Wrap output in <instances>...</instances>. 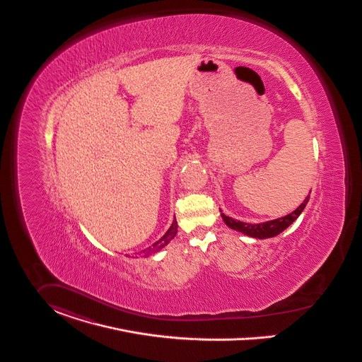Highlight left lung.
Returning a JSON list of instances; mask_svg holds the SVG:
<instances>
[{
  "instance_id": "left-lung-1",
  "label": "left lung",
  "mask_w": 362,
  "mask_h": 362,
  "mask_svg": "<svg viewBox=\"0 0 362 362\" xmlns=\"http://www.w3.org/2000/svg\"><path fill=\"white\" fill-rule=\"evenodd\" d=\"M309 202V196L303 200V203L288 216L286 217L279 218V219H273V221H267L264 223H247V222H241L236 221L233 218L226 217L225 214H221L222 219L225 221V223L232 228L236 229L244 235H248L251 238H257V239H266V238H273L279 233H281L284 229H287L289 225L299 217V214L303 211V209L306 207Z\"/></svg>"
}]
</instances>
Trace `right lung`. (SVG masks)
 I'll return each instance as SVG.
<instances>
[{
	"instance_id": "right-lung-1",
	"label": "right lung",
	"mask_w": 362,
	"mask_h": 362,
	"mask_svg": "<svg viewBox=\"0 0 362 362\" xmlns=\"http://www.w3.org/2000/svg\"><path fill=\"white\" fill-rule=\"evenodd\" d=\"M175 233H177V221H175V217H174V221H173V223H171L169 230H168V232H166V233H165L159 240L156 241V243H153L151 247H148V248L143 250V251H141V254H143L144 257H148V255H152V254L158 252L159 250H162L165 245H168L170 241L174 239Z\"/></svg>"
}]
</instances>
